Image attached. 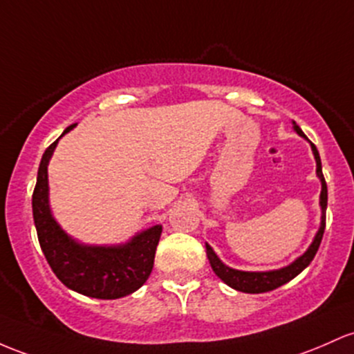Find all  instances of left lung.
I'll use <instances>...</instances> for the list:
<instances>
[{
    "mask_svg": "<svg viewBox=\"0 0 354 354\" xmlns=\"http://www.w3.org/2000/svg\"><path fill=\"white\" fill-rule=\"evenodd\" d=\"M294 131L302 138H306L304 133L301 131V127L294 122ZM310 147H313V154L316 158V173L317 178L321 180V198H319V205H321V227L317 230L316 236H314L313 243H310L308 250L301 255V257L294 260L290 266L282 267L279 270H269V272H243V270H236L232 269V267L225 266L221 260L216 257V254L213 252V248L207 243V255L209 260V266H212L213 272L225 282L227 286H230L232 289L240 290V292H247V294H260V292H269V290L277 289V287L287 284L289 281H292L296 275L301 274L306 267L313 262L314 255H316L317 248L321 245L322 240V234H324V227H326V207H328V186H326V180L324 174H322V168H321V158L319 153H317L316 146L310 142Z\"/></svg>",
    "mask_w": 354,
    "mask_h": 354,
    "instance_id": "1",
    "label": "left lung"
}]
</instances>
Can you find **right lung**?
Here are the masks:
<instances>
[{"instance_id": "add662e5", "label": "right lung", "mask_w": 354, "mask_h": 354, "mask_svg": "<svg viewBox=\"0 0 354 354\" xmlns=\"http://www.w3.org/2000/svg\"><path fill=\"white\" fill-rule=\"evenodd\" d=\"M75 126L77 124L68 126L64 134ZM58 139L44 153L32 198L35 227L46 262L62 284L84 296L95 299L129 296L145 284L153 270L162 227L154 225L139 232L127 243L112 247L84 245L65 234L53 218L48 205L46 168Z\"/></svg>"}]
</instances>
